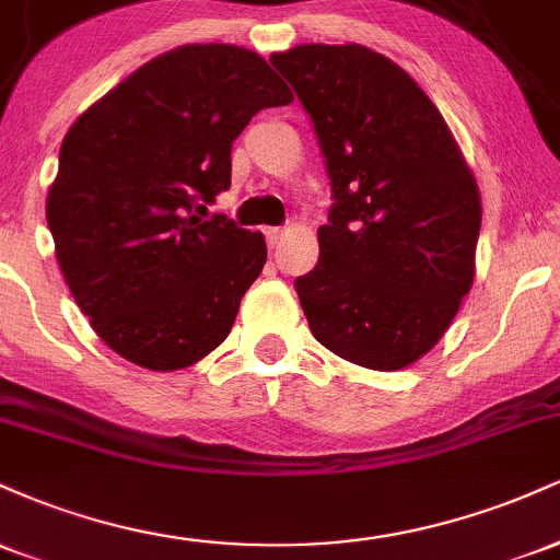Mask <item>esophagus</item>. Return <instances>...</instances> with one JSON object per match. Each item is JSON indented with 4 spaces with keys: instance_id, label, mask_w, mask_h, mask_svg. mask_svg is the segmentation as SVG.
Instances as JSON below:
<instances>
[{
    "instance_id": "34e87169",
    "label": "esophagus",
    "mask_w": 560,
    "mask_h": 560,
    "mask_svg": "<svg viewBox=\"0 0 560 560\" xmlns=\"http://www.w3.org/2000/svg\"><path fill=\"white\" fill-rule=\"evenodd\" d=\"M262 234H266V242H268V247H279V242H281V236H284V229H279V226H271V229H266L262 231Z\"/></svg>"
}]
</instances>
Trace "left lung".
<instances>
[{"instance_id": "obj_1", "label": "left lung", "mask_w": 560, "mask_h": 560, "mask_svg": "<svg viewBox=\"0 0 560 560\" xmlns=\"http://www.w3.org/2000/svg\"><path fill=\"white\" fill-rule=\"evenodd\" d=\"M311 115L331 184L318 262L294 279L307 326L374 371L419 361L474 281L479 189L434 102L361 44L271 55Z\"/></svg>"}]
</instances>
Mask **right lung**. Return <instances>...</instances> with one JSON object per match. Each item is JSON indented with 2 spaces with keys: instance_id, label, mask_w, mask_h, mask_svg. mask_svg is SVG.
<instances>
[{
  "instance_id": "obj_1",
  "label": "right lung",
  "mask_w": 560,
  "mask_h": 560,
  "mask_svg": "<svg viewBox=\"0 0 560 560\" xmlns=\"http://www.w3.org/2000/svg\"><path fill=\"white\" fill-rule=\"evenodd\" d=\"M289 102L260 55L186 44L70 126L47 223L73 300L126 361L186 369L229 337L266 240L195 210L231 186V144L253 115Z\"/></svg>"
}]
</instances>
